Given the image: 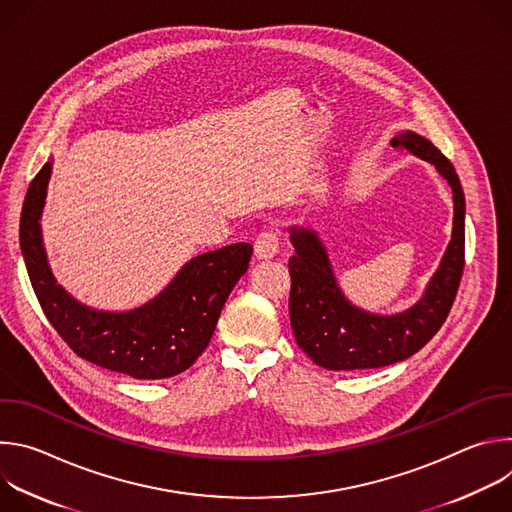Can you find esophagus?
Instances as JSON below:
<instances>
[{"instance_id": "34e87169", "label": "esophagus", "mask_w": 512, "mask_h": 512, "mask_svg": "<svg viewBox=\"0 0 512 512\" xmlns=\"http://www.w3.org/2000/svg\"><path fill=\"white\" fill-rule=\"evenodd\" d=\"M279 243H281V239H279L277 231L265 229L257 237V241H255V257L257 259H271V257H275L277 251H279Z\"/></svg>"}]
</instances>
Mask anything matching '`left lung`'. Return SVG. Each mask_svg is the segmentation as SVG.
Masks as SVG:
<instances>
[{"label":"left lung","mask_w":512,"mask_h":512,"mask_svg":"<svg viewBox=\"0 0 512 512\" xmlns=\"http://www.w3.org/2000/svg\"><path fill=\"white\" fill-rule=\"evenodd\" d=\"M395 148L429 162L454 192L452 241L423 296L409 310L381 316L348 302L324 241L306 227H289L296 255L289 259V320L298 346L328 371L379 369L423 348L446 322L464 271L466 200L452 162L415 131L397 133Z\"/></svg>","instance_id":"8db88e82"}]
</instances>
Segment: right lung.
I'll use <instances>...</instances> for the list:
<instances>
[{
  "instance_id": "add662e5",
  "label": "right lung",
  "mask_w": 512,
  "mask_h": 512,
  "mask_svg": "<svg viewBox=\"0 0 512 512\" xmlns=\"http://www.w3.org/2000/svg\"><path fill=\"white\" fill-rule=\"evenodd\" d=\"M52 160L32 180L20 218V247L36 298L81 358L133 379H168L190 369L208 346L221 310L245 275L253 247L235 243L190 259L156 298L127 312L81 304L56 281L42 241Z\"/></svg>"
}]
</instances>
